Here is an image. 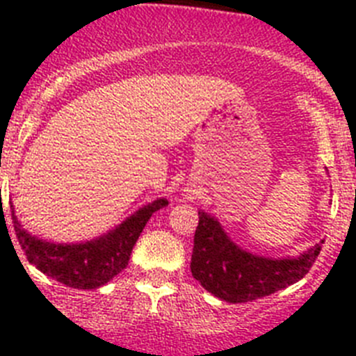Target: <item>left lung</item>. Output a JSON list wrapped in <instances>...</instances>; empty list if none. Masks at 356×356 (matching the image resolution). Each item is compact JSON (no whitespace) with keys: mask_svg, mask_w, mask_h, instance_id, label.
Returning a JSON list of instances; mask_svg holds the SVG:
<instances>
[{"mask_svg":"<svg viewBox=\"0 0 356 356\" xmlns=\"http://www.w3.org/2000/svg\"><path fill=\"white\" fill-rule=\"evenodd\" d=\"M191 273L210 294L228 303H246L300 282L321 251V241L298 257L271 259L242 250L221 222L205 210L197 212Z\"/></svg>","mask_w":356,"mask_h":356,"instance_id":"left-lung-1","label":"left lung"}]
</instances>
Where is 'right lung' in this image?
Instances as JSON below:
<instances>
[{
    "mask_svg": "<svg viewBox=\"0 0 356 356\" xmlns=\"http://www.w3.org/2000/svg\"><path fill=\"white\" fill-rule=\"evenodd\" d=\"M163 207H168V200L159 197L102 237L74 244H58L31 235L17 221L14 209L12 222L28 262L33 264L40 273L72 289H97L108 284L128 266L131 250L146 222Z\"/></svg>",
    "mask_w": 356,
    "mask_h": 356,
    "instance_id": "obj_1",
    "label": "right lung"
}]
</instances>
